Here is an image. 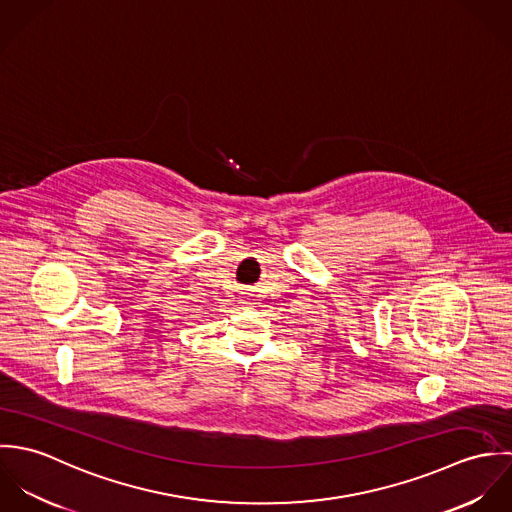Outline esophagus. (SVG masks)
I'll return each instance as SVG.
<instances>
[{
	"instance_id": "obj_1",
	"label": "esophagus",
	"mask_w": 512,
	"mask_h": 512,
	"mask_svg": "<svg viewBox=\"0 0 512 512\" xmlns=\"http://www.w3.org/2000/svg\"><path fill=\"white\" fill-rule=\"evenodd\" d=\"M250 297H252L250 293H242V295H240V301H242V303H248V301H250Z\"/></svg>"
}]
</instances>
